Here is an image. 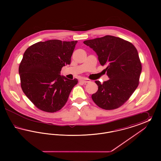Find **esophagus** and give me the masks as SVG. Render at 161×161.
<instances>
[{
    "mask_svg": "<svg viewBox=\"0 0 161 161\" xmlns=\"http://www.w3.org/2000/svg\"><path fill=\"white\" fill-rule=\"evenodd\" d=\"M81 82L83 83L84 84H86V83H90L91 82V80L89 79H87V78H85V79H82L81 80Z\"/></svg>",
    "mask_w": 161,
    "mask_h": 161,
    "instance_id": "34e87169",
    "label": "esophagus"
}]
</instances>
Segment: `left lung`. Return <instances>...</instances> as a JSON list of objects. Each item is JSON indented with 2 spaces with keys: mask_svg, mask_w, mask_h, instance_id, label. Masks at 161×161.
<instances>
[{
  "mask_svg": "<svg viewBox=\"0 0 161 161\" xmlns=\"http://www.w3.org/2000/svg\"><path fill=\"white\" fill-rule=\"evenodd\" d=\"M97 53L101 66L110 78L101 84L95 81L98 89L92 95L100 108L114 110L121 107L135 92L139 83L142 70L138 51L129 42L112 36L84 41Z\"/></svg>",
  "mask_w": 161,
  "mask_h": 161,
  "instance_id": "obj_1",
  "label": "left lung"
}]
</instances>
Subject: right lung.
<instances>
[{"label":"right lung","instance_id":"add662e5","mask_svg":"<svg viewBox=\"0 0 161 161\" xmlns=\"http://www.w3.org/2000/svg\"><path fill=\"white\" fill-rule=\"evenodd\" d=\"M77 41L50 40L30 46L23 54L19 72L22 89L40 110L53 113L66 103L78 80L60 75L70 63Z\"/></svg>","mask_w":161,"mask_h":161}]
</instances>
